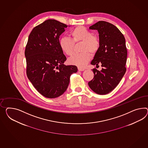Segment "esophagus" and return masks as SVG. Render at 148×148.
<instances>
[{"label": "esophagus", "instance_id": "34e87169", "mask_svg": "<svg viewBox=\"0 0 148 148\" xmlns=\"http://www.w3.org/2000/svg\"><path fill=\"white\" fill-rule=\"evenodd\" d=\"M78 71H83L85 70L84 69L80 68H78Z\"/></svg>", "mask_w": 148, "mask_h": 148}]
</instances>
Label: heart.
I'll return each instance as SVG.
<instances>
[{
	"mask_svg": "<svg viewBox=\"0 0 148 148\" xmlns=\"http://www.w3.org/2000/svg\"><path fill=\"white\" fill-rule=\"evenodd\" d=\"M71 39L62 38L59 45L62 51L68 56H71L73 52L74 43L82 42L81 53H76L69 58V63L80 68H83L90 61L91 55L96 53L100 47V41L96 35H92L91 31L83 26H78L70 32Z\"/></svg>",
	"mask_w": 148,
	"mask_h": 148,
	"instance_id": "obj_1",
	"label": "heart"
}]
</instances>
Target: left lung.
<instances>
[{"label":"left lung","instance_id":"8db88e82","mask_svg":"<svg viewBox=\"0 0 148 148\" xmlns=\"http://www.w3.org/2000/svg\"><path fill=\"white\" fill-rule=\"evenodd\" d=\"M89 28L98 32L100 47L91 61L99 64L101 71L93 69V79L88 82L91 90L98 95H106L113 91L125 74L127 57L125 38L113 24L103 21L95 23Z\"/></svg>","mask_w":148,"mask_h":148}]
</instances>
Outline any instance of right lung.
I'll use <instances>...</instances> for the list:
<instances>
[{
  "label": "right lung",
  "instance_id": "add662e5",
  "mask_svg": "<svg viewBox=\"0 0 148 148\" xmlns=\"http://www.w3.org/2000/svg\"><path fill=\"white\" fill-rule=\"evenodd\" d=\"M67 27L49 19L34 27L28 39L25 52L27 75L36 90L48 98L63 95L70 76L78 71L75 65L64 64L66 58L59 45L60 36Z\"/></svg>",
  "mask_w": 148,
  "mask_h": 148
}]
</instances>
